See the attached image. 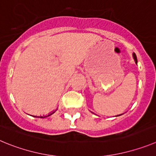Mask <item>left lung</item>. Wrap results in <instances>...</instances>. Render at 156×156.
Returning <instances> with one entry per match:
<instances>
[{
  "instance_id": "left-lung-1",
  "label": "left lung",
  "mask_w": 156,
  "mask_h": 156,
  "mask_svg": "<svg viewBox=\"0 0 156 156\" xmlns=\"http://www.w3.org/2000/svg\"><path fill=\"white\" fill-rule=\"evenodd\" d=\"M133 58H134V61H135V63L137 64V56H136V54H134V53H133ZM120 116V115H117L116 116Z\"/></svg>"
}]
</instances>
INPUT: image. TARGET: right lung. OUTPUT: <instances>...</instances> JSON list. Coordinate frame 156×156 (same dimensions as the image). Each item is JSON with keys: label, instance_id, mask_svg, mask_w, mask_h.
Masks as SVG:
<instances>
[{"label": "right lung", "instance_id": "1", "mask_svg": "<svg viewBox=\"0 0 156 156\" xmlns=\"http://www.w3.org/2000/svg\"><path fill=\"white\" fill-rule=\"evenodd\" d=\"M55 112H56V110H55V111L51 112V113H49L48 115H46V116H34V117H40V118H45V117H47V116H50V115H52V114H53V113H55Z\"/></svg>", "mask_w": 156, "mask_h": 156}]
</instances>
